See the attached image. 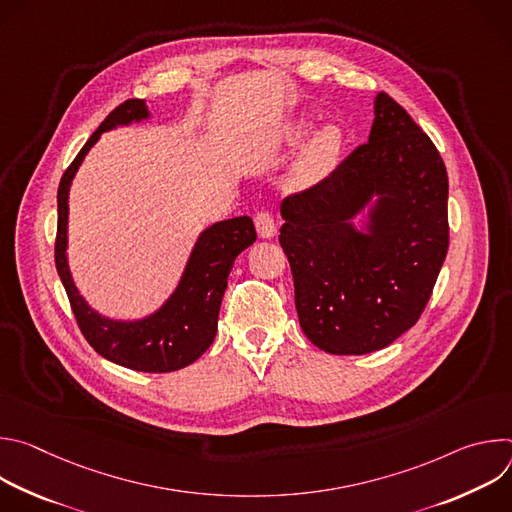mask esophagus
<instances>
[{
  "instance_id": "34e87169",
  "label": "esophagus",
  "mask_w": 512,
  "mask_h": 512,
  "mask_svg": "<svg viewBox=\"0 0 512 512\" xmlns=\"http://www.w3.org/2000/svg\"><path fill=\"white\" fill-rule=\"evenodd\" d=\"M255 229L261 239H273L277 235V221L275 216L267 210H261L255 214Z\"/></svg>"
}]
</instances>
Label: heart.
<instances>
[{
  "instance_id": "obj_1",
  "label": "heart",
  "mask_w": 512,
  "mask_h": 512,
  "mask_svg": "<svg viewBox=\"0 0 512 512\" xmlns=\"http://www.w3.org/2000/svg\"><path fill=\"white\" fill-rule=\"evenodd\" d=\"M310 127L312 123L308 119L298 121L294 129H291V141L302 139ZM340 148H342V131L334 123L320 127L306 143V148L296 164L298 184L308 186L322 180L336 164Z\"/></svg>"
}]
</instances>
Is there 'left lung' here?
I'll return each mask as SVG.
<instances>
[{"label":"left lung","mask_w":512,"mask_h":512,"mask_svg":"<svg viewBox=\"0 0 512 512\" xmlns=\"http://www.w3.org/2000/svg\"><path fill=\"white\" fill-rule=\"evenodd\" d=\"M371 205L360 232L351 218ZM279 243L300 326L330 354L389 346L425 310L448 253V172L440 152L387 93L369 143L320 184L281 202Z\"/></svg>","instance_id":"left-lung-1"}]
</instances>
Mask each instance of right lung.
<instances>
[{"label":"right lung","instance_id":"add662e5","mask_svg":"<svg viewBox=\"0 0 512 512\" xmlns=\"http://www.w3.org/2000/svg\"><path fill=\"white\" fill-rule=\"evenodd\" d=\"M150 111L141 99H129L113 109L99 129L83 145L79 156L62 174L58 186V227L54 261L66 296L87 342L107 360L125 369L141 373H172L188 367L212 344L216 336L218 310L227 289V279L241 251L257 239L249 216L214 223L200 233L182 279L170 300L152 316L135 322L111 320L95 312L72 281L66 245H68V190L79 166L101 133L119 125L148 119Z\"/></svg>","mask_w":512,"mask_h":512}]
</instances>
